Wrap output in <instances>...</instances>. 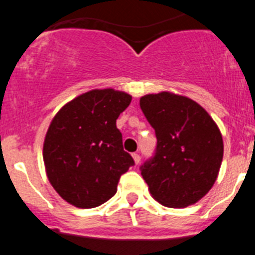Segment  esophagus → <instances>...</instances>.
Instances as JSON below:
<instances>
[{
    "label": "esophagus",
    "instance_id": "obj_1",
    "mask_svg": "<svg viewBox=\"0 0 255 255\" xmlns=\"http://www.w3.org/2000/svg\"><path fill=\"white\" fill-rule=\"evenodd\" d=\"M132 160H134V164L138 165L140 162V156L138 153H132Z\"/></svg>",
    "mask_w": 255,
    "mask_h": 255
}]
</instances>
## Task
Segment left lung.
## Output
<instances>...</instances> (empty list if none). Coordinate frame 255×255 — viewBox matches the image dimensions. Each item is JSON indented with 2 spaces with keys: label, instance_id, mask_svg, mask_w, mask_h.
Wrapping results in <instances>:
<instances>
[{
  "label": "left lung",
  "instance_id": "8db88e82",
  "mask_svg": "<svg viewBox=\"0 0 255 255\" xmlns=\"http://www.w3.org/2000/svg\"><path fill=\"white\" fill-rule=\"evenodd\" d=\"M156 131V154L142 167L151 196L169 208H187L204 197L218 178L223 139L212 116L191 98L161 91L140 98Z\"/></svg>",
  "mask_w": 255,
  "mask_h": 255
}]
</instances>
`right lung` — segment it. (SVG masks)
I'll return each instance as SVG.
<instances>
[{
    "label": "right lung",
    "instance_id": "right-lung-1",
    "mask_svg": "<svg viewBox=\"0 0 255 255\" xmlns=\"http://www.w3.org/2000/svg\"><path fill=\"white\" fill-rule=\"evenodd\" d=\"M130 102L125 91L94 89L65 103L51 120L43 164L50 184L71 205L90 209L108 201L134 165L116 126Z\"/></svg>",
    "mask_w": 255,
    "mask_h": 255
}]
</instances>
